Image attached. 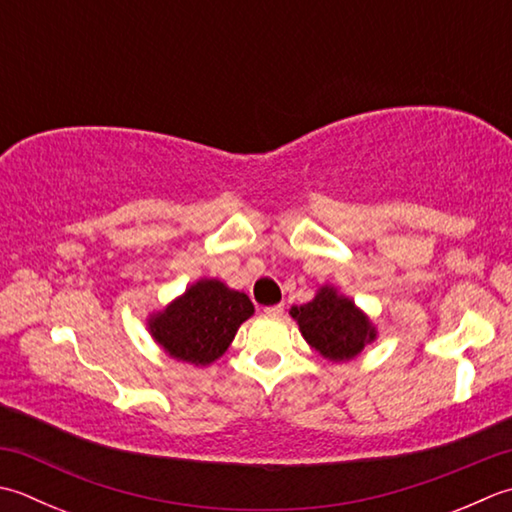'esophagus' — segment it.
<instances>
[{"instance_id": "34e87169", "label": "esophagus", "mask_w": 512, "mask_h": 512, "mask_svg": "<svg viewBox=\"0 0 512 512\" xmlns=\"http://www.w3.org/2000/svg\"><path fill=\"white\" fill-rule=\"evenodd\" d=\"M264 313L268 315V317H279L284 313V304H275V306H266L264 308Z\"/></svg>"}]
</instances>
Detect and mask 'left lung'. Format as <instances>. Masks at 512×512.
<instances>
[{
  "instance_id": "left-lung-1",
  "label": "left lung",
  "mask_w": 512,
  "mask_h": 512,
  "mask_svg": "<svg viewBox=\"0 0 512 512\" xmlns=\"http://www.w3.org/2000/svg\"><path fill=\"white\" fill-rule=\"evenodd\" d=\"M306 342L333 362L353 359L375 339V328L348 297L322 288L313 302L290 310Z\"/></svg>"
}]
</instances>
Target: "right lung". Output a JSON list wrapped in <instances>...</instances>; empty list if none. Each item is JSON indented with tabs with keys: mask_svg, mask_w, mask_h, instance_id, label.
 <instances>
[{
	"mask_svg": "<svg viewBox=\"0 0 512 512\" xmlns=\"http://www.w3.org/2000/svg\"><path fill=\"white\" fill-rule=\"evenodd\" d=\"M253 310L248 295L226 288L217 279H202L164 313L150 319V333L170 357L206 366L224 355Z\"/></svg>",
	"mask_w": 512,
	"mask_h": 512,
	"instance_id": "add662e5",
	"label": "right lung"
}]
</instances>
